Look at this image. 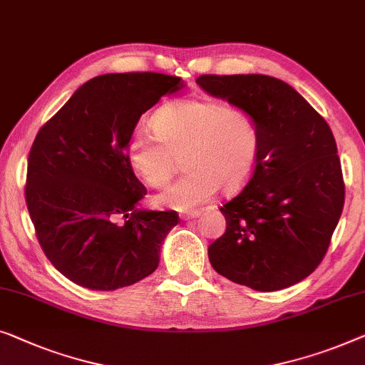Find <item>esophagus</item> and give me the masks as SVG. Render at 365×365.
<instances>
[{
	"mask_svg": "<svg viewBox=\"0 0 365 365\" xmlns=\"http://www.w3.org/2000/svg\"><path fill=\"white\" fill-rule=\"evenodd\" d=\"M200 214H202V212H200V210H189V212H184V214H181V219H182V220L195 219V217H199Z\"/></svg>",
	"mask_w": 365,
	"mask_h": 365,
	"instance_id": "obj_1",
	"label": "esophagus"
}]
</instances>
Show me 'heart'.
I'll return each mask as SVG.
<instances>
[{
  "label": "heart",
  "instance_id": "b5f03b06",
  "mask_svg": "<svg viewBox=\"0 0 365 365\" xmlns=\"http://www.w3.org/2000/svg\"><path fill=\"white\" fill-rule=\"evenodd\" d=\"M151 128L155 133H131L126 160L148 186L161 187L184 153L186 174L156 197L165 207L192 210L207 202L220 186L225 191L244 186L255 170L262 131L247 108L219 100L179 98L158 110Z\"/></svg>",
  "mask_w": 365,
  "mask_h": 365
}]
</instances>
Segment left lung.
Here are the masks:
<instances>
[{
    "mask_svg": "<svg viewBox=\"0 0 365 365\" xmlns=\"http://www.w3.org/2000/svg\"><path fill=\"white\" fill-rule=\"evenodd\" d=\"M258 120L262 143L247 186L220 207L225 232L210 265L230 282L277 292L313 273L344 207V179L326 120L287 82L262 73L197 77Z\"/></svg>",
    "mask_w": 365,
    "mask_h": 365,
    "instance_id": "obj_1",
    "label": "left lung"
}]
</instances>
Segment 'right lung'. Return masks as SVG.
<instances>
[{"label":"right lung","mask_w":365,"mask_h":365,"mask_svg":"<svg viewBox=\"0 0 365 365\" xmlns=\"http://www.w3.org/2000/svg\"><path fill=\"white\" fill-rule=\"evenodd\" d=\"M181 87V77L156 72L93 77L36 135L26 205L46 257L78 287L113 292L158 268L179 215L136 207L146 187L126 145L141 115Z\"/></svg>","instance_id":"right-lung-1"}]
</instances>
